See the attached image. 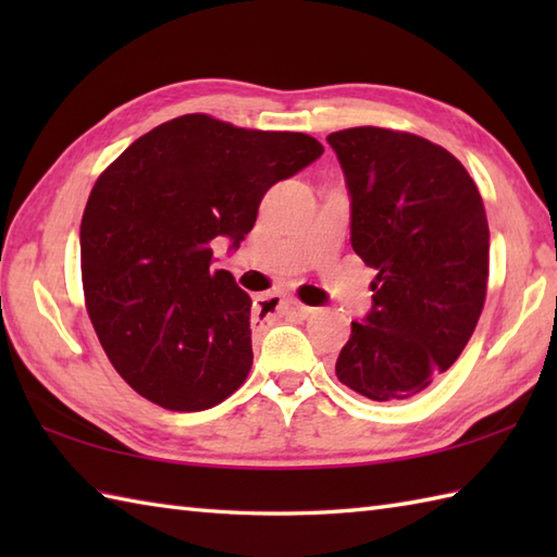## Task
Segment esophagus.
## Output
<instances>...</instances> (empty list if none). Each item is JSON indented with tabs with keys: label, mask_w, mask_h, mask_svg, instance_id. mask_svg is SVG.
<instances>
[{
	"label": "esophagus",
	"mask_w": 557,
	"mask_h": 557,
	"mask_svg": "<svg viewBox=\"0 0 557 557\" xmlns=\"http://www.w3.org/2000/svg\"><path fill=\"white\" fill-rule=\"evenodd\" d=\"M292 311H304V306H299L289 297H280V294H270V297H263L258 304V313L263 315V321H275V318L287 315Z\"/></svg>",
	"instance_id": "1"
}]
</instances>
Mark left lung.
<instances>
[{
  "label": "left lung",
  "instance_id": "obj_1",
  "mask_svg": "<svg viewBox=\"0 0 557 557\" xmlns=\"http://www.w3.org/2000/svg\"><path fill=\"white\" fill-rule=\"evenodd\" d=\"M351 198V248L377 270L335 373L373 401L421 395L457 361L486 301L488 220L453 152L357 126L327 136Z\"/></svg>",
  "mask_w": 557,
  "mask_h": 557
}]
</instances>
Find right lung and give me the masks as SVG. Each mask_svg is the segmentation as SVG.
I'll use <instances>...</instances> for the list:
<instances>
[{
  "instance_id": "right-lung-1",
  "label": "right lung",
  "mask_w": 557,
  "mask_h": 557,
  "mask_svg": "<svg viewBox=\"0 0 557 557\" xmlns=\"http://www.w3.org/2000/svg\"><path fill=\"white\" fill-rule=\"evenodd\" d=\"M323 156L315 138L184 114L134 140L92 186L81 220L90 323L124 381L170 411L227 399L253 363L251 297L212 270L239 248L265 191Z\"/></svg>"
}]
</instances>
